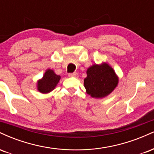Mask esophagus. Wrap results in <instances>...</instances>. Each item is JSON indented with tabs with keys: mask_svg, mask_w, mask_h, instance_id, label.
Returning a JSON list of instances; mask_svg holds the SVG:
<instances>
[{
	"mask_svg": "<svg viewBox=\"0 0 154 154\" xmlns=\"http://www.w3.org/2000/svg\"><path fill=\"white\" fill-rule=\"evenodd\" d=\"M68 76L69 77H78V74L77 72H74V73H69Z\"/></svg>",
	"mask_w": 154,
	"mask_h": 154,
	"instance_id": "esophagus-1",
	"label": "esophagus"
}]
</instances>
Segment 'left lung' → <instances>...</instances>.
<instances>
[{"label": "left lung", "instance_id": "obj_1", "mask_svg": "<svg viewBox=\"0 0 154 154\" xmlns=\"http://www.w3.org/2000/svg\"><path fill=\"white\" fill-rule=\"evenodd\" d=\"M118 84V77L107 63L94 64L87 70L84 85L88 95L96 98H103L114 90Z\"/></svg>", "mask_w": 154, "mask_h": 154}]
</instances>
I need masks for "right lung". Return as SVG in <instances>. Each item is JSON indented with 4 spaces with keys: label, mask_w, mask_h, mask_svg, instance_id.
<instances>
[{
    "label": "right lung",
    "mask_w": 154,
    "mask_h": 154,
    "mask_svg": "<svg viewBox=\"0 0 154 154\" xmlns=\"http://www.w3.org/2000/svg\"><path fill=\"white\" fill-rule=\"evenodd\" d=\"M59 75H56L51 69H48L45 72L43 77L38 82V90L42 93H48L52 91L59 82Z\"/></svg>",
    "instance_id": "add662e5"
}]
</instances>
